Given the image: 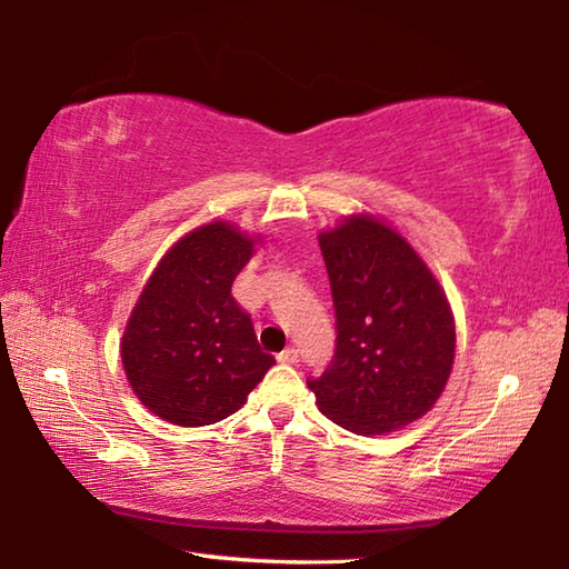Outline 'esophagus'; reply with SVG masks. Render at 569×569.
Wrapping results in <instances>:
<instances>
[{
    "label": "esophagus",
    "mask_w": 569,
    "mask_h": 569,
    "mask_svg": "<svg viewBox=\"0 0 569 569\" xmlns=\"http://www.w3.org/2000/svg\"><path fill=\"white\" fill-rule=\"evenodd\" d=\"M281 361L298 363V349H296V346H286V349L281 351Z\"/></svg>",
    "instance_id": "34e87169"
}]
</instances>
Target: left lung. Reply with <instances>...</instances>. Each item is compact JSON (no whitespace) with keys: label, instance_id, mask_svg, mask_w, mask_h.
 <instances>
[{"label":"left lung","instance_id":"8db88e82","mask_svg":"<svg viewBox=\"0 0 569 569\" xmlns=\"http://www.w3.org/2000/svg\"><path fill=\"white\" fill-rule=\"evenodd\" d=\"M336 351L308 377L319 409L353 435H387L427 413L455 363V321L437 278L399 233L351 216L319 238Z\"/></svg>","mask_w":569,"mask_h":569}]
</instances>
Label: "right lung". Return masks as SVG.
<instances>
[{
	"label": "right lung",
	"instance_id": "right-lung-1",
	"mask_svg": "<svg viewBox=\"0 0 569 569\" xmlns=\"http://www.w3.org/2000/svg\"><path fill=\"white\" fill-rule=\"evenodd\" d=\"M250 256L253 240L210 223L178 240L142 288L122 336V366L138 399L170 423L230 417L276 363L230 293Z\"/></svg>",
	"mask_w": 569,
	"mask_h": 569
}]
</instances>
